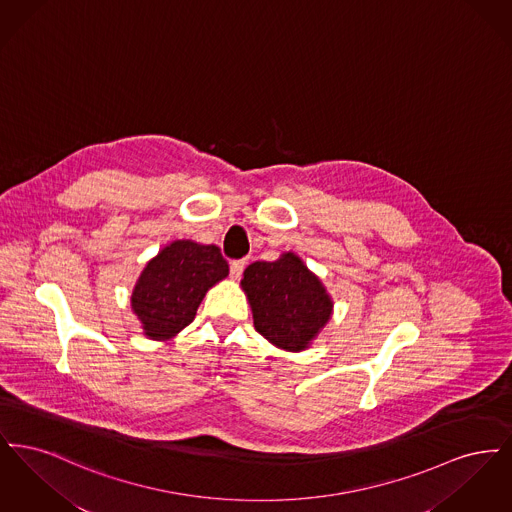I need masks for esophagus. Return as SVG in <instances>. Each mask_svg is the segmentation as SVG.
Instances as JSON below:
<instances>
[{"mask_svg": "<svg viewBox=\"0 0 512 512\" xmlns=\"http://www.w3.org/2000/svg\"><path fill=\"white\" fill-rule=\"evenodd\" d=\"M247 263H245V259H236V261H232L230 263V274H232V278H240L242 276V272H244V268Z\"/></svg>", "mask_w": 512, "mask_h": 512, "instance_id": "34e87169", "label": "esophagus"}]
</instances>
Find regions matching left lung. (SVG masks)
I'll return each mask as SVG.
<instances>
[{
  "mask_svg": "<svg viewBox=\"0 0 512 512\" xmlns=\"http://www.w3.org/2000/svg\"><path fill=\"white\" fill-rule=\"evenodd\" d=\"M242 288L251 303L255 330L288 351L305 349L332 315L324 286L293 253L249 265Z\"/></svg>",
  "mask_w": 512,
  "mask_h": 512,
  "instance_id": "1",
  "label": "left lung"
}]
</instances>
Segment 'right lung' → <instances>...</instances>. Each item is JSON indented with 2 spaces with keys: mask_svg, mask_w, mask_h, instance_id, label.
Instances as JSON below:
<instances>
[{
  "mask_svg": "<svg viewBox=\"0 0 512 512\" xmlns=\"http://www.w3.org/2000/svg\"><path fill=\"white\" fill-rule=\"evenodd\" d=\"M228 276L217 245L180 240L165 247L144 268L132 309L151 340H169L192 320L205 292Z\"/></svg>",
  "mask_w": 512,
  "mask_h": 512,
  "instance_id": "1",
  "label": "right lung"
}]
</instances>
